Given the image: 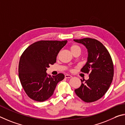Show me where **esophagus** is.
<instances>
[{
    "label": "esophagus",
    "mask_w": 125,
    "mask_h": 125,
    "mask_svg": "<svg viewBox=\"0 0 125 125\" xmlns=\"http://www.w3.org/2000/svg\"><path fill=\"white\" fill-rule=\"evenodd\" d=\"M72 77H73V76L70 75H66L65 76V77L66 78H71Z\"/></svg>",
    "instance_id": "obj_1"
}]
</instances>
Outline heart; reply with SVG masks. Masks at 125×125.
Segmentation results:
<instances>
[{
	"label": "heart",
	"instance_id": "obj_1",
	"mask_svg": "<svg viewBox=\"0 0 125 125\" xmlns=\"http://www.w3.org/2000/svg\"><path fill=\"white\" fill-rule=\"evenodd\" d=\"M71 50L72 52H75L76 50H80L81 51V48L77 45H73L71 47Z\"/></svg>",
	"mask_w": 125,
	"mask_h": 125
}]
</instances>
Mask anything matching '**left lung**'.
I'll return each mask as SVG.
<instances>
[{"instance_id":"left-lung-1","label":"left lung","mask_w":125,"mask_h":125,"mask_svg":"<svg viewBox=\"0 0 125 125\" xmlns=\"http://www.w3.org/2000/svg\"><path fill=\"white\" fill-rule=\"evenodd\" d=\"M84 45L88 52L86 64L82 67L83 73H89V79L76 89L78 97L86 103L99 99L108 91L114 76L112 59L108 50L103 44L95 39L86 38L73 39Z\"/></svg>"}]
</instances>
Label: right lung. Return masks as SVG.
Masks as SVG:
<instances>
[{
	"instance_id": "right-lung-1",
	"label": "right lung",
	"mask_w": 125,
	"mask_h": 125,
	"mask_svg": "<svg viewBox=\"0 0 125 125\" xmlns=\"http://www.w3.org/2000/svg\"><path fill=\"white\" fill-rule=\"evenodd\" d=\"M67 41H40L30 45L22 54L19 76L24 91L32 99L44 102L53 94L57 84L64 80L62 73L52 76L46 71L56 62L59 52Z\"/></svg>"
}]
</instances>
